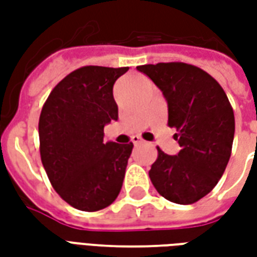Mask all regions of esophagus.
Instances as JSON below:
<instances>
[{
	"label": "esophagus",
	"mask_w": 257,
	"mask_h": 257,
	"mask_svg": "<svg viewBox=\"0 0 257 257\" xmlns=\"http://www.w3.org/2000/svg\"><path fill=\"white\" fill-rule=\"evenodd\" d=\"M132 143H134L135 146L140 145V143H143V140H142V138H139V136H134L132 138Z\"/></svg>",
	"instance_id": "esophagus-1"
}]
</instances>
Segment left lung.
Segmentation results:
<instances>
[{"label": "left lung", "instance_id": "1", "mask_svg": "<svg viewBox=\"0 0 257 257\" xmlns=\"http://www.w3.org/2000/svg\"><path fill=\"white\" fill-rule=\"evenodd\" d=\"M161 89L168 103V125L176 128L180 151L169 156L158 147L151 183L164 198L189 205L210 193L231 156L235 121L219 82L187 63L138 67Z\"/></svg>", "mask_w": 257, "mask_h": 257}]
</instances>
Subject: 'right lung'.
<instances>
[{"mask_svg": "<svg viewBox=\"0 0 257 257\" xmlns=\"http://www.w3.org/2000/svg\"><path fill=\"white\" fill-rule=\"evenodd\" d=\"M128 70L78 68L53 88L42 107V165L56 193L75 209L100 210L121 191L134 145L103 142V129L118 119L112 86Z\"/></svg>", "mask_w": 257, "mask_h": 257, "instance_id": "add662e5", "label": "right lung"}]
</instances>
